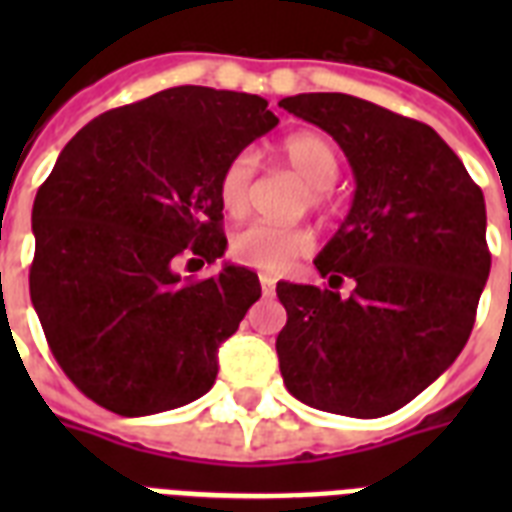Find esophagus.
Listing matches in <instances>:
<instances>
[{"mask_svg": "<svg viewBox=\"0 0 512 512\" xmlns=\"http://www.w3.org/2000/svg\"><path fill=\"white\" fill-rule=\"evenodd\" d=\"M260 287H263V295H273L276 292V279L271 273H260Z\"/></svg>", "mask_w": 512, "mask_h": 512, "instance_id": "esophagus-1", "label": "esophagus"}]
</instances>
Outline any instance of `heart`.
Segmentation results:
<instances>
[{
	"instance_id": "heart-1",
	"label": "heart",
	"mask_w": 512,
	"mask_h": 512,
	"mask_svg": "<svg viewBox=\"0 0 512 512\" xmlns=\"http://www.w3.org/2000/svg\"><path fill=\"white\" fill-rule=\"evenodd\" d=\"M281 162L308 185V204L316 212L329 207V185L340 175V151L329 138L319 132H295L279 146ZM255 175V156L241 151L225 164L217 180V196L228 215L239 217L249 207V188ZM313 247L311 231L300 225L252 223L231 236L228 252L231 260L257 271L281 273L295 263L297 257L308 255Z\"/></svg>"
}]
</instances>
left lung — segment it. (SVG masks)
I'll list each match as a JSON object with an SVG mask.
<instances>
[{"instance_id":"1","label":"left lung","mask_w":512,"mask_h":512,"mask_svg":"<svg viewBox=\"0 0 512 512\" xmlns=\"http://www.w3.org/2000/svg\"><path fill=\"white\" fill-rule=\"evenodd\" d=\"M348 156L356 196L316 257L329 287L279 281L284 385L303 404L382 417L420 396L465 348L489 279L484 193L436 130L342 92L284 98ZM350 278L354 289H336Z\"/></svg>"}]
</instances>
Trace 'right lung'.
Masks as SVG:
<instances>
[{
	"label": "right lung",
	"mask_w": 512,
	"mask_h": 512,
	"mask_svg": "<svg viewBox=\"0 0 512 512\" xmlns=\"http://www.w3.org/2000/svg\"><path fill=\"white\" fill-rule=\"evenodd\" d=\"M276 124L257 95L185 84L111 108L60 151L34 199L28 289L60 369L108 412H167L215 385L260 281L175 265L223 257L220 172Z\"/></svg>",
	"instance_id": "obj_1"
}]
</instances>
